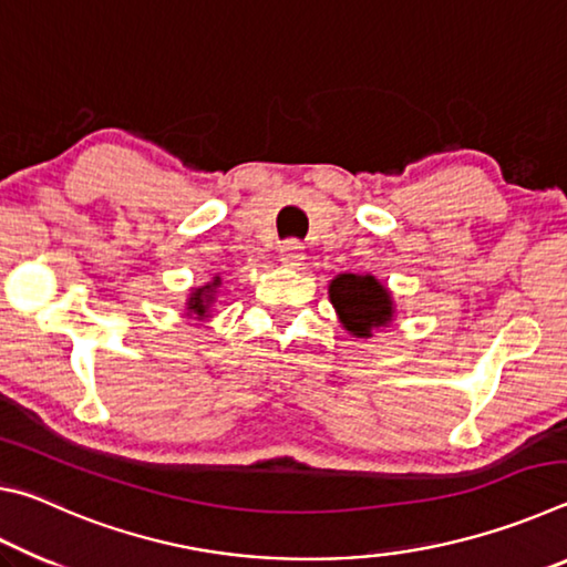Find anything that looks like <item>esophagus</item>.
Here are the masks:
<instances>
[{
	"label": "esophagus",
	"instance_id": "1",
	"mask_svg": "<svg viewBox=\"0 0 567 567\" xmlns=\"http://www.w3.org/2000/svg\"><path fill=\"white\" fill-rule=\"evenodd\" d=\"M305 260V249L300 243H295V239H290V243L280 245V262L285 267H300Z\"/></svg>",
	"mask_w": 567,
	"mask_h": 567
}]
</instances>
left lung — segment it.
<instances>
[{
	"mask_svg": "<svg viewBox=\"0 0 567 567\" xmlns=\"http://www.w3.org/2000/svg\"><path fill=\"white\" fill-rule=\"evenodd\" d=\"M330 302L354 338H372V330L388 328L395 315L390 290L372 275H338L330 282Z\"/></svg>",
	"mask_w": 567,
	"mask_h": 567,
	"instance_id": "left-lung-1",
	"label": "left lung"
}]
</instances>
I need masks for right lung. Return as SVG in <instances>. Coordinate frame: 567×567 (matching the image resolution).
I'll use <instances>...</instances> for the list:
<instances>
[{
  "instance_id": "1",
  "label": "right lung",
  "mask_w": 567,
  "mask_h": 567,
  "mask_svg": "<svg viewBox=\"0 0 567 567\" xmlns=\"http://www.w3.org/2000/svg\"><path fill=\"white\" fill-rule=\"evenodd\" d=\"M217 287H219V277H215L213 282L197 287V290H192L189 300H187L189 318H192V315H195V320H207L209 318V310H213Z\"/></svg>"
}]
</instances>
